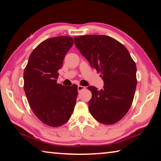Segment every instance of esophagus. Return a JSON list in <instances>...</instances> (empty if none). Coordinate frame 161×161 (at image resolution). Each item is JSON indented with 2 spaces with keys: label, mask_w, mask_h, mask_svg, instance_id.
Instances as JSON below:
<instances>
[{
  "label": "esophagus",
  "mask_w": 161,
  "mask_h": 161,
  "mask_svg": "<svg viewBox=\"0 0 161 161\" xmlns=\"http://www.w3.org/2000/svg\"><path fill=\"white\" fill-rule=\"evenodd\" d=\"M86 89V87L84 86L79 85V86H77V89H78V92H81L82 90H84V89Z\"/></svg>",
  "instance_id": "34e87169"
}]
</instances>
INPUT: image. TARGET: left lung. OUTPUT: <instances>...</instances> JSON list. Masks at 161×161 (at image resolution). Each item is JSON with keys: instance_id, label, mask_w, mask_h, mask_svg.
Listing matches in <instances>:
<instances>
[{"instance_id": "obj_1", "label": "left lung", "mask_w": 161, "mask_h": 161, "mask_svg": "<svg viewBox=\"0 0 161 161\" xmlns=\"http://www.w3.org/2000/svg\"><path fill=\"white\" fill-rule=\"evenodd\" d=\"M76 47L100 73L104 85L97 90L89 86L92 116L105 125L116 124L131 107L137 79L136 65L129 52L121 42L107 35H89L75 37Z\"/></svg>"}]
</instances>
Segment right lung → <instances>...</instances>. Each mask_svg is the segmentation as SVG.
Listing matches in <instances>:
<instances>
[{"label": "right lung", "mask_w": 161, "mask_h": 161, "mask_svg": "<svg viewBox=\"0 0 161 161\" xmlns=\"http://www.w3.org/2000/svg\"><path fill=\"white\" fill-rule=\"evenodd\" d=\"M74 43L72 37L49 38L30 55L24 69V91L32 112L43 124L52 127L69 121L75 107L77 86L57 83L66 53Z\"/></svg>", "instance_id": "add662e5"}]
</instances>
